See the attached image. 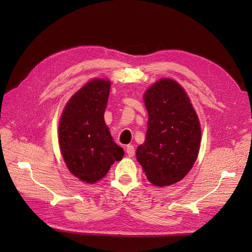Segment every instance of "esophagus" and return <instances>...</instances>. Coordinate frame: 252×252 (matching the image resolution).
<instances>
[{"label":"esophagus","instance_id":"obj_1","mask_svg":"<svg viewBox=\"0 0 252 252\" xmlns=\"http://www.w3.org/2000/svg\"><path fill=\"white\" fill-rule=\"evenodd\" d=\"M126 152L128 155V157H133L135 155V148L133 145H127L126 148Z\"/></svg>","mask_w":252,"mask_h":252}]
</instances>
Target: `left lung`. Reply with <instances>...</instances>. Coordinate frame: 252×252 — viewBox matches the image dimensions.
<instances>
[{
    "mask_svg": "<svg viewBox=\"0 0 252 252\" xmlns=\"http://www.w3.org/2000/svg\"><path fill=\"white\" fill-rule=\"evenodd\" d=\"M144 102L148 128L137 149V160L154 186H169L183 180L197 159L199 119L187 93L170 78L153 84L145 92Z\"/></svg>",
    "mask_w": 252,
    "mask_h": 252,
    "instance_id": "left-lung-1",
    "label": "left lung"
}]
</instances>
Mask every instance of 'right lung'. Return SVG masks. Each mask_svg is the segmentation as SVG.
Wrapping results in <instances>:
<instances>
[{"label":"right lung","instance_id":"add662e5","mask_svg":"<svg viewBox=\"0 0 252 252\" xmlns=\"http://www.w3.org/2000/svg\"><path fill=\"white\" fill-rule=\"evenodd\" d=\"M110 85L106 79H92L69 99L59 123L64 162L73 176L89 184L103 179L125 154L104 121Z\"/></svg>","mask_w":252,"mask_h":252}]
</instances>
